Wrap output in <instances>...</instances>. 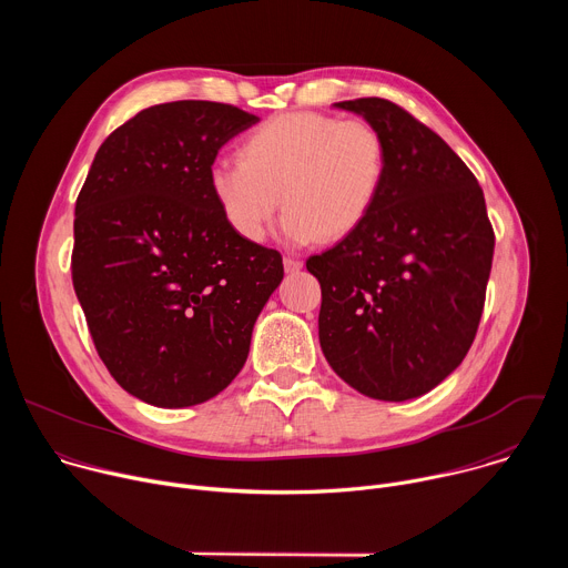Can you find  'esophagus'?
<instances>
[{"instance_id": "obj_1", "label": "esophagus", "mask_w": 568, "mask_h": 568, "mask_svg": "<svg viewBox=\"0 0 568 568\" xmlns=\"http://www.w3.org/2000/svg\"><path fill=\"white\" fill-rule=\"evenodd\" d=\"M283 265H285V272L287 274H296V272H301V267H303V261H298V258H283Z\"/></svg>"}]
</instances>
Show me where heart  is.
Masks as SVG:
<instances>
[{
    "instance_id": "1",
    "label": "heart",
    "mask_w": 568,
    "mask_h": 568,
    "mask_svg": "<svg viewBox=\"0 0 568 568\" xmlns=\"http://www.w3.org/2000/svg\"><path fill=\"white\" fill-rule=\"evenodd\" d=\"M386 180V145L364 121L281 114L240 143V159L209 169V189L226 224L247 242L265 237L281 200L290 245L339 240L364 224Z\"/></svg>"
}]
</instances>
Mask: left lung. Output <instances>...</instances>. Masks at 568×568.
I'll list each match as a JSON object with an SVG mask.
<instances>
[{
  "mask_svg": "<svg viewBox=\"0 0 568 568\" xmlns=\"http://www.w3.org/2000/svg\"><path fill=\"white\" fill-rule=\"evenodd\" d=\"M335 108L382 134L386 180L364 224L305 263L321 283V351L362 395L414 399L476 337L495 231L476 178L434 130L384 99Z\"/></svg>",
  "mask_w": 568,
  "mask_h": 568,
  "instance_id": "8db88e82",
  "label": "left lung"
}]
</instances>
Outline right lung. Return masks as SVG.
I'll return each instance as SVG.
<instances>
[{
    "label": "right lung",
    "mask_w": 568,
    "mask_h": 568,
    "mask_svg": "<svg viewBox=\"0 0 568 568\" xmlns=\"http://www.w3.org/2000/svg\"><path fill=\"white\" fill-rule=\"evenodd\" d=\"M261 119L233 105H152L99 148L75 200L71 278L112 377L161 409L202 404L245 366L283 281L209 189L217 150Z\"/></svg>",
    "instance_id": "obj_1"
}]
</instances>
